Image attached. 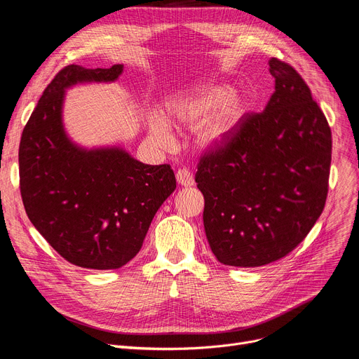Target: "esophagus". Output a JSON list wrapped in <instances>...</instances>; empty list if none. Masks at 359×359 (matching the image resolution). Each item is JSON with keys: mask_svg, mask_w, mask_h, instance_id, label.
Listing matches in <instances>:
<instances>
[{"mask_svg": "<svg viewBox=\"0 0 359 359\" xmlns=\"http://www.w3.org/2000/svg\"><path fill=\"white\" fill-rule=\"evenodd\" d=\"M176 180L180 186H184V187H191L195 184V179H194V175L189 172V170L186 168H180L179 172L176 173Z\"/></svg>", "mask_w": 359, "mask_h": 359, "instance_id": "esophagus-1", "label": "esophagus"}]
</instances>
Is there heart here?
I'll use <instances>...</instances> for the list:
<instances>
[{
    "mask_svg": "<svg viewBox=\"0 0 359 359\" xmlns=\"http://www.w3.org/2000/svg\"><path fill=\"white\" fill-rule=\"evenodd\" d=\"M246 102L230 84L202 83L165 104V119L176 126H195V141L202 149H217L234 134L246 113ZM149 134L160 147H170L173 135L160 116L151 121Z\"/></svg>",
    "mask_w": 359,
    "mask_h": 359,
    "instance_id": "1",
    "label": "heart"
}]
</instances>
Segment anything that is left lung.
<instances>
[{
  "label": "left lung",
  "mask_w": 359,
  "mask_h": 359,
  "mask_svg": "<svg viewBox=\"0 0 359 359\" xmlns=\"http://www.w3.org/2000/svg\"><path fill=\"white\" fill-rule=\"evenodd\" d=\"M269 72L275 91L265 110L243 116L198 165L205 234L222 265L256 268L287 256L326 203L329 123L291 65L272 58Z\"/></svg>",
  "instance_id": "obj_1"
}]
</instances>
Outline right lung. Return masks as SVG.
<instances>
[{
  "mask_svg": "<svg viewBox=\"0 0 359 359\" xmlns=\"http://www.w3.org/2000/svg\"><path fill=\"white\" fill-rule=\"evenodd\" d=\"M122 72V64L61 69L37 102L18 148L29 219L65 260L86 269H119L134 259L156 212L176 189L168 164H144L121 145L86 148L67 134L65 91L113 83Z\"/></svg>",
  "mask_w": 359,
  "mask_h": 359,
  "instance_id": "add662e5",
  "label": "right lung"
}]
</instances>
